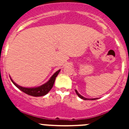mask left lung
<instances>
[{
    "label": "left lung",
    "instance_id": "1",
    "mask_svg": "<svg viewBox=\"0 0 129 129\" xmlns=\"http://www.w3.org/2000/svg\"><path fill=\"white\" fill-rule=\"evenodd\" d=\"M75 92H76L77 95L79 96V97H80V99H84V100H92V101H93V100H96L97 99V98H95V99H87V98H85V97H83V96H82L81 95H80V93H79V92H77V90H75Z\"/></svg>",
    "mask_w": 129,
    "mask_h": 129
}]
</instances>
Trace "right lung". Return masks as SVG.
Masks as SVG:
<instances>
[{"mask_svg": "<svg viewBox=\"0 0 129 129\" xmlns=\"http://www.w3.org/2000/svg\"><path fill=\"white\" fill-rule=\"evenodd\" d=\"M60 71V70L57 71L56 72H55L53 74L52 76L50 77V79H49L46 83H45V84L40 85L39 87H37L28 88L20 86V85H17L16 83L14 82L11 78H10L13 84H14L18 89H20L21 91H22L23 92L29 95L34 96V97H40V96H44L45 95H46L47 93L52 89L53 85H54V82H55V78L57 77V76L58 75Z\"/></svg>", "mask_w": 129, "mask_h": 129, "instance_id": "obj_1", "label": "right lung"}]
</instances>
